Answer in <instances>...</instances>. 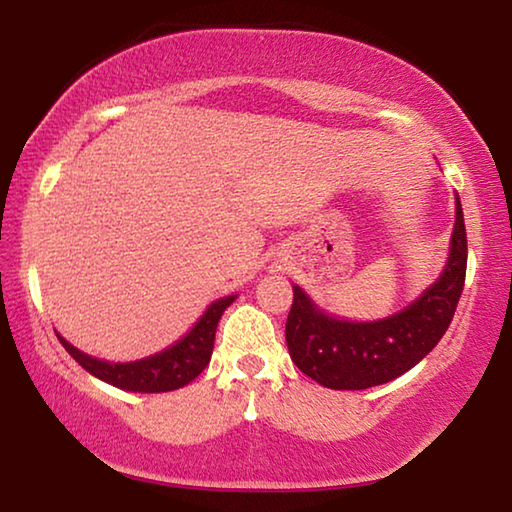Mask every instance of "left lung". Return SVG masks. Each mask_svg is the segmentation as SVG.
Segmentation results:
<instances>
[{
    "label": "left lung",
    "mask_w": 512,
    "mask_h": 512,
    "mask_svg": "<svg viewBox=\"0 0 512 512\" xmlns=\"http://www.w3.org/2000/svg\"><path fill=\"white\" fill-rule=\"evenodd\" d=\"M467 235L461 201L449 262L440 280L411 307L377 323H348L318 311L298 287L287 318V345L296 366L334 391L386 384L420 363L443 339L463 293Z\"/></svg>",
    "instance_id": "1"
}]
</instances>
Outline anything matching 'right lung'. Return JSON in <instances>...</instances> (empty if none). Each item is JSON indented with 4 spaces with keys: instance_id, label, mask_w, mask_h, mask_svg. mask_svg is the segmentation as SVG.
Instances as JSON below:
<instances>
[{
    "instance_id": "right-lung-1",
    "label": "right lung",
    "mask_w": 512,
    "mask_h": 512,
    "mask_svg": "<svg viewBox=\"0 0 512 512\" xmlns=\"http://www.w3.org/2000/svg\"><path fill=\"white\" fill-rule=\"evenodd\" d=\"M232 300H235V296L216 300L183 341H178L173 348L142 361H133V363L99 361L76 350L74 345H69L60 334H58V341L63 343V348L72 354L76 361H79V366L88 370L90 375L108 381L112 386L124 388V391H135V393L176 391V388L189 384V381L201 375L207 363H210L216 325H219V318L225 311V307L232 305Z\"/></svg>"
}]
</instances>
